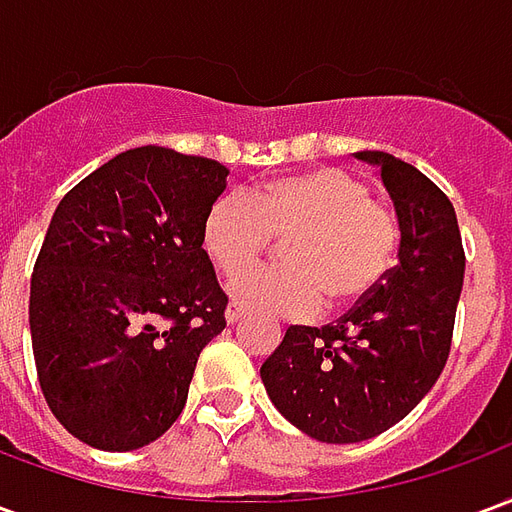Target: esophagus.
Returning a JSON list of instances; mask_svg holds the SVG:
<instances>
[{
    "label": "esophagus",
    "mask_w": 512,
    "mask_h": 512,
    "mask_svg": "<svg viewBox=\"0 0 512 512\" xmlns=\"http://www.w3.org/2000/svg\"><path fill=\"white\" fill-rule=\"evenodd\" d=\"M224 318H227V323H238L244 318V310H241L238 304H230V307L224 310Z\"/></svg>",
    "instance_id": "esophagus-1"
}]
</instances>
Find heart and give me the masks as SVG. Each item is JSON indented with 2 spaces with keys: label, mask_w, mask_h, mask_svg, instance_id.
Masks as SVG:
<instances>
[{
  "label": "heart",
  "mask_w": 512,
  "mask_h": 512,
  "mask_svg": "<svg viewBox=\"0 0 512 512\" xmlns=\"http://www.w3.org/2000/svg\"><path fill=\"white\" fill-rule=\"evenodd\" d=\"M202 252L224 277L241 274L268 246L285 241V266L255 268L230 285L249 310L312 318L359 307L395 263V211L345 169L318 167L222 194L202 219Z\"/></svg>",
  "instance_id": "obj_1"
}]
</instances>
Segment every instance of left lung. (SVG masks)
<instances>
[{
	"label": "left lung",
	"instance_id": "left-lung-1",
	"mask_svg": "<svg viewBox=\"0 0 512 512\" xmlns=\"http://www.w3.org/2000/svg\"><path fill=\"white\" fill-rule=\"evenodd\" d=\"M356 158L381 167L395 202L397 266L337 323L290 326L260 367L279 414L326 444L373 439L428 395L450 356L466 268L447 194L389 153Z\"/></svg>",
	"mask_w": 512,
	"mask_h": 512
}]
</instances>
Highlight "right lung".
<instances>
[{"label":"right lung","instance_id":"right-lung-1","mask_svg":"<svg viewBox=\"0 0 512 512\" xmlns=\"http://www.w3.org/2000/svg\"><path fill=\"white\" fill-rule=\"evenodd\" d=\"M227 167L134 147L57 205L32 271L29 332L43 397L95 450H139L172 428L227 296L202 219Z\"/></svg>","mask_w":512,"mask_h":512}]
</instances>
